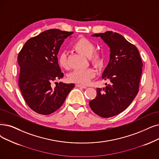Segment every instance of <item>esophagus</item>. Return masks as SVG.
Here are the masks:
<instances>
[{
  "label": "esophagus",
  "mask_w": 159,
  "mask_h": 159,
  "mask_svg": "<svg viewBox=\"0 0 159 159\" xmlns=\"http://www.w3.org/2000/svg\"><path fill=\"white\" fill-rule=\"evenodd\" d=\"M76 86H77V87H79V88H84V89L86 88V86H83V85H82V84H76Z\"/></svg>",
  "instance_id": "obj_1"
}]
</instances>
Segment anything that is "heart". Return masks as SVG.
<instances>
[{"instance_id": "b5f03b06", "label": "heart", "mask_w": 159, "mask_h": 159, "mask_svg": "<svg viewBox=\"0 0 159 159\" xmlns=\"http://www.w3.org/2000/svg\"><path fill=\"white\" fill-rule=\"evenodd\" d=\"M74 48L86 57H89L91 62L96 66H99L102 62V58L100 54L94 52L95 47L94 44L86 38H80L74 43ZM58 61L61 68L67 69L68 63L67 60V54L66 52H61L59 54ZM95 72L93 69L88 67L86 69H79L75 70L68 75V80L72 82H76L83 85L88 84L91 79L94 77Z\"/></svg>"}]
</instances>
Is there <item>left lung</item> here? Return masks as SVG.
Masks as SVG:
<instances>
[{"instance_id": "obj_1", "label": "left lung", "mask_w": 159, "mask_h": 159, "mask_svg": "<svg viewBox=\"0 0 159 159\" xmlns=\"http://www.w3.org/2000/svg\"><path fill=\"white\" fill-rule=\"evenodd\" d=\"M110 48V60L102 74L108 80L106 88H97L95 98L89 107L102 118H110L125 110L139 92L142 71V62L136 46L116 32L108 31L95 34Z\"/></svg>"}]
</instances>
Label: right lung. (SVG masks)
Listing matches in <instances>:
<instances>
[{"label":"right lung","mask_w":159,"mask_h":159,"mask_svg":"<svg viewBox=\"0 0 159 159\" xmlns=\"http://www.w3.org/2000/svg\"><path fill=\"white\" fill-rule=\"evenodd\" d=\"M73 32L50 29L32 38L18 54L19 86L29 107L36 112L48 115L57 110L75 84L56 82L64 77L58 62V54L64 39ZM71 36H70L71 38Z\"/></svg>","instance_id":"right-lung-1"}]
</instances>
